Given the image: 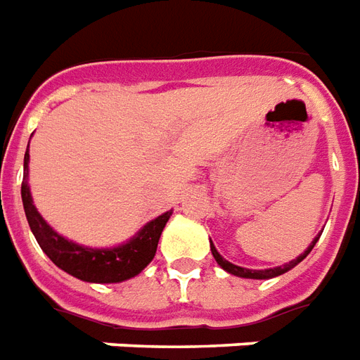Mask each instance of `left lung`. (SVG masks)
I'll return each instance as SVG.
<instances>
[{
	"mask_svg": "<svg viewBox=\"0 0 360 360\" xmlns=\"http://www.w3.org/2000/svg\"><path fill=\"white\" fill-rule=\"evenodd\" d=\"M319 238H321V233H319V236H315V238H313V242L309 244L307 250H305L302 255H297V257H295V259H292L290 263H284V265H281V267L259 269V271H257V269L238 267V265H234V263L227 262V259H225V257H223V255H221L219 252L215 250L214 242H212V240H210V248H212V255L215 257V262H217V265H219L223 271H227V273H231V275H234V276H240V278H255V281H267V278H275V276H281V275H284V273H288L290 269H294L297 263H302L303 259H305V257L309 255V252L313 250V246H315Z\"/></svg>",
	"mask_w": 360,
	"mask_h": 360,
	"instance_id": "8db88e82",
	"label": "left lung"
}]
</instances>
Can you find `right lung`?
Instances as JSON below:
<instances>
[{"instance_id":"add662e5","label":"right lung","mask_w":360,"mask_h":360,"mask_svg":"<svg viewBox=\"0 0 360 360\" xmlns=\"http://www.w3.org/2000/svg\"><path fill=\"white\" fill-rule=\"evenodd\" d=\"M30 146V145H28ZM28 162L30 153L26 148L24 154V177H22V204L24 214L28 219L32 233L36 236L39 248L58 269L79 281L97 282V284H112V282L129 281L137 276L143 269L153 262L160 234L172 217V210L148 221L139 233L129 240L114 248H89L68 240L58 234L47 221L39 215L32 200L30 185H28Z\"/></svg>"}]
</instances>
